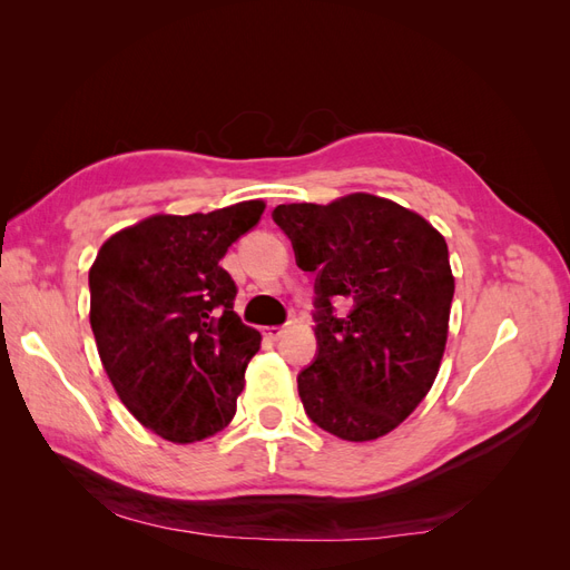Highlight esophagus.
<instances>
[{
  "mask_svg": "<svg viewBox=\"0 0 570 570\" xmlns=\"http://www.w3.org/2000/svg\"><path fill=\"white\" fill-rule=\"evenodd\" d=\"M268 340H281L283 335H285V327L283 325H271V327H266V333H264Z\"/></svg>",
  "mask_w": 570,
  "mask_h": 570,
  "instance_id": "esophagus-1",
  "label": "esophagus"
}]
</instances>
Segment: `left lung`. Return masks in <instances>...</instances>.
Returning a JSON list of instances; mask_svg holds the SVG:
<instances>
[{
    "label": "left lung",
    "mask_w": 570,
    "mask_h": 570,
    "mask_svg": "<svg viewBox=\"0 0 570 570\" xmlns=\"http://www.w3.org/2000/svg\"><path fill=\"white\" fill-rule=\"evenodd\" d=\"M273 220L316 273V356L297 375L306 416L342 440L387 435L433 387L454 297L450 252L430 223L383 197L281 204ZM333 301L353 306L337 317Z\"/></svg>",
    "instance_id": "8db88e82"
}]
</instances>
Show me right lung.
<instances>
[{
	"label": "right lung",
	"instance_id": "1",
	"mask_svg": "<svg viewBox=\"0 0 570 570\" xmlns=\"http://www.w3.org/2000/svg\"><path fill=\"white\" fill-rule=\"evenodd\" d=\"M264 202L212 214L151 216L111 235L90 268V325L120 402L164 440L187 444L226 428L262 335L233 312L220 266Z\"/></svg>",
	"mask_w": 570,
	"mask_h": 570
}]
</instances>
